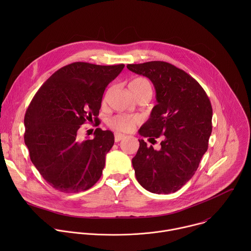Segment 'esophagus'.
<instances>
[{"mask_svg":"<svg viewBox=\"0 0 251 251\" xmlns=\"http://www.w3.org/2000/svg\"><path fill=\"white\" fill-rule=\"evenodd\" d=\"M124 138H125V135H123V134H121V133H115V134H114L115 142H119V141H121V140L124 139Z\"/></svg>","mask_w":251,"mask_h":251,"instance_id":"1","label":"esophagus"}]
</instances>
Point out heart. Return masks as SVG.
I'll list each match as a JSON object with an SVG mask.
<instances>
[{
    "label": "heart",
    "instance_id": "obj_1",
    "mask_svg": "<svg viewBox=\"0 0 251 251\" xmlns=\"http://www.w3.org/2000/svg\"><path fill=\"white\" fill-rule=\"evenodd\" d=\"M129 87L132 92L136 94L143 90L151 89V84L144 77H136L130 82ZM139 122L140 118L137 116H132L128 114H117L108 120V126L116 131L130 132Z\"/></svg>",
    "mask_w": 251,
    "mask_h": 251
}]
</instances>
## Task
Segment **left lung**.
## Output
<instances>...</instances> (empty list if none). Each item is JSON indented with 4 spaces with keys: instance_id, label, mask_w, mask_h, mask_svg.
I'll return each instance as SVG.
<instances>
[{
    "instance_id": "8db88e82",
    "label": "left lung",
    "mask_w": 251,
    "mask_h": 251,
    "mask_svg": "<svg viewBox=\"0 0 251 251\" xmlns=\"http://www.w3.org/2000/svg\"><path fill=\"white\" fill-rule=\"evenodd\" d=\"M127 68L148 77L156 90L158 103L138 132L154 141L162 138L158 151L139 140L132 159L136 178L151 193H175L191 180L207 150L212 129L209 98L195 78L171 63L149 61Z\"/></svg>"
}]
</instances>
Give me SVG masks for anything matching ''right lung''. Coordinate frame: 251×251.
<instances>
[{
  "label": "right lung",
  "mask_w": 251,
  "mask_h": 251,
  "mask_svg": "<svg viewBox=\"0 0 251 251\" xmlns=\"http://www.w3.org/2000/svg\"><path fill=\"white\" fill-rule=\"evenodd\" d=\"M124 64H67L42 85L25 115V144L34 167L52 188L78 193L93 187L102 175L105 156L114 144L111 131L96 128L94 138L80 141L86 121H98L105 88Z\"/></svg>",
  "instance_id": "right-lung-1"
}]
</instances>
